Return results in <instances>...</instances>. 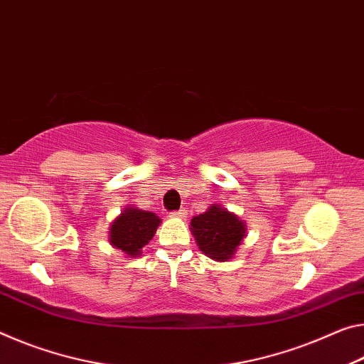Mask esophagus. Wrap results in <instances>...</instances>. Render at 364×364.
Returning a JSON list of instances; mask_svg holds the SVG:
<instances>
[{
  "label": "esophagus",
  "instance_id": "1",
  "mask_svg": "<svg viewBox=\"0 0 364 364\" xmlns=\"http://www.w3.org/2000/svg\"><path fill=\"white\" fill-rule=\"evenodd\" d=\"M186 215H188V212L184 210V209H180L178 212H173V213H171L173 218H184Z\"/></svg>",
  "mask_w": 364,
  "mask_h": 364
}]
</instances>
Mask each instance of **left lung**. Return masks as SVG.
<instances>
[{
    "label": "left lung",
    "mask_w": 364,
    "mask_h": 364,
    "mask_svg": "<svg viewBox=\"0 0 364 364\" xmlns=\"http://www.w3.org/2000/svg\"><path fill=\"white\" fill-rule=\"evenodd\" d=\"M189 230L199 251L217 262L232 259L246 238V223L220 204H212L204 213L193 217Z\"/></svg>",
    "instance_id": "obj_1"
}]
</instances>
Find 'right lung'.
Here are the masks:
<instances>
[{
    "label": "right lung",
    "mask_w": 364,
    "mask_h": 364,
    "mask_svg": "<svg viewBox=\"0 0 364 364\" xmlns=\"http://www.w3.org/2000/svg\"><path fill=\"white\" fill-rule=\"evenodd\" d=\"M160 223L157 213L128 205L109 225L108 241L113 247L124 252L126 257H139L142 247L154 238Z\"/></svg>",
    "instance_id": "1"
}]
</instances>
